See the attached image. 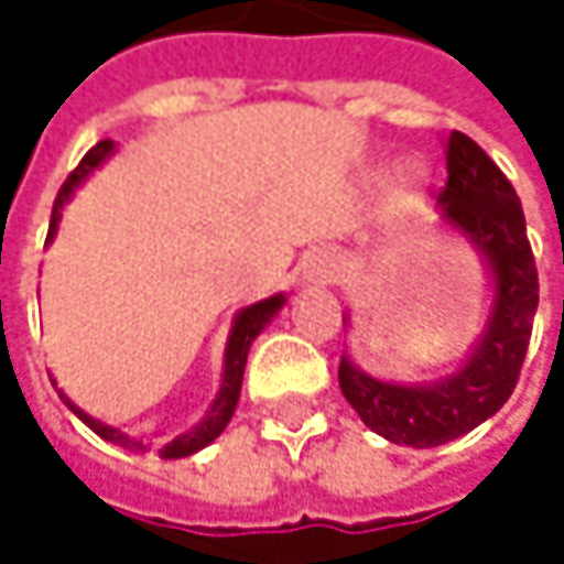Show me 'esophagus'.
<instances>
[{
    "label": "esophagus",
    "instance_id": "obj_1",
    "mask_svg": "<svg viewBox=\"0 0 564 564\" xmlns=\"http://www.w3.org/2000/svg\"><path fill=\"white\" fill-rule=\"evenodd\" d=\"M302 279L312 282V285H330L337 279V262L330 252H312L305 262H302Z\"/></svg>",
    "mask_w": 564,
    "mask_h": 564
}]
</instances>
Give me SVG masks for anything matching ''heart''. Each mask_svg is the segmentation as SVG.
Masks as SVG:
<instances>
[{
    "label": "heart",
    "instance_id": "1",
    "mask_svg": "<svg viewBox=\"0 0 564 564\" xmlns=\"http://www.w3.org/2000/svg\"><path fill=\"white\" fill-rule=\"evenodd\" d=\"M429 187H432V172H429L425 162H402V165H395V172L389 175V214L402 217V214L415 210L429 197Z\"/></svg>",
    "mask_w": 564,
    "mask_h": 564
}]
</instances>
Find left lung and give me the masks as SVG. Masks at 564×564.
<instances>
[{
    "instance_id": "1",
    "label": "left lung",
    "mask_w": 564,
    "mask_h": 564,
    "mask_svg": "<svg viewBox=\"0 0 564 564\" xmlns=\"http://www.w3.org/2000/svg\"><path fill=\"white\" fill-rule=\"evenodd\" d=\"M448 184L438 194L442 227L477 249L490 275V312L467 357L445 377L422 383H392L340 357V392L364 425L392 445H448L503 409L520 380L532 317L539 305V275L527 240L523 204L490 155L452 132L445 142ZM350 327V315H344Z\"/></svg>"
}]
</instances>
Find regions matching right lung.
I'll return each instance as SVG.
<instances>
[{"label":"right lung","mask_w":564,"mask_h":564,"mask_svg":"<svg viewBox=\"0 0 564 564\" xmlns=\"http://www.w3.org/2000/svg\"><path fill=\"white\" fill-rule=\"evenodd\" d=\"M112 152H116V145H112L109 139L97 142V145L84 155V162L74 169V175L64 181V187L57 191L54 210H51L47 243H51V240H54V234H57V224H61V210H64V204L74 197V191L90 177V172H97ZM282 305H285V295L279 292V295H269V299H262V302L247 305V308H240V312H237L234 324H230L227 347H224L220 389H217L214 402L207 405V412H204V419H200L197 425H191L187 432H181V435H175V438H165V442L159 445V455H162V458H169V460L191 458V455H197L200 448H207L214 438H220V432L230 425V419H234V412H237V402H240V387H243V370H247L249 347H252V340L262 334V327L282 312ZM51 383H54V380H51ZM57 392H61L64 405H67V409L84 422V425H90L104 442H109V445H119V448H126V452H142V455H145V452H152V438H145V435H129V432H122V429L109 425V422H104V419H97V415L84 412L77 402H70V399L64 395V389H57Z\"/></svg>","instance_id":"1"}]
</instances>
